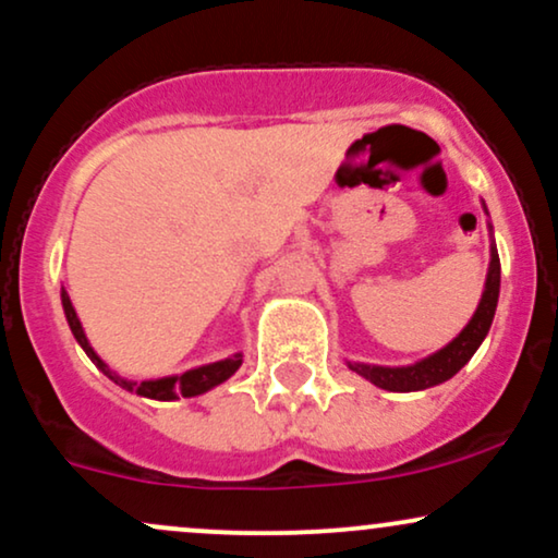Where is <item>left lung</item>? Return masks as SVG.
<instances>
[{"instance_id": "1", "label": "left lung", "mask_w": 558, "mask_h": 558, "mask_svg": "<svg viewBox=\"0 0 558 558\" xmlns=\"http://www.w3.org/2000/svg\"><path fill=\"white\" fill-rule=\"evenodd\" d=\"M488 215V207H485ZM490 230V262H488V275H485V288L475 315L470 317V323L464 325V330L459 332L453 341H448L444 349H438L435 354L425 356V360L414 364H401V367H386V364H364V362H345L349 369H354L356 375H362L364 380H369L373 386L383 390H393V393H412V390H425L440 383L451 380L466 362L472 360V354L480 349V343L488 336L493 315H496L498 306V291H501V259H498L496 241H493V226L488 220Z\"/></svg>"}]
</instances>
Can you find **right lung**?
Returning a JSON list of instances; mask_svg holds the SVG:
<instances>
[{"mask_svg": "<svg viewBox=\"0 0 558 558\" xmlns=\"http://www.w3.org/2000/svg\"><path fill=\"white\" fill-rule=\"evenodd\" d=\"M60 299H62V310H65V319H68L70 330H73L75 341H78L81 349L86 351L88 360H92L96 367L101 369V373L110 377L114 386L131 390V393H136V396H144V399L172 401V399H181V396L183 399L202 396V393H207V390H213L215 386H220V383H226L230 375H235V369H239L243 362L241 351H235V354L228 356V360L202 364V367L185 369V373H181V375L155 377V380H128V377L114 373L110 364L101 360V356L92 349V343H88V338H86V330H83L81 319H78V315H75V306H73V301H70L65 288L60 291Z\"/></svg>", "mask_w": 558, "mask_h": 558, "instance_id": "obj_1", "label": "right lung"}]
</instances>
